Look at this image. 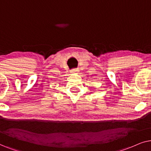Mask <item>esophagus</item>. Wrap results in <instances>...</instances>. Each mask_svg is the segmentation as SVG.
Wrapping results in <instances>:
<instances>
[{
	"label": "esophagus",
	"mask_w": 151,
	"mask_h": 151,
	"mask_svg": "<svg viewBox=\"0 0 151 151\" xmlns=\"http://www.w3.org/2000/svg\"><path fill=\"white\" fill-rule=\"evenodd\" d=\"M79 71V69H73V70H71V72H72V73H77V72Z\"/></svg>",
	"instance_id": "obj_1"
}]
</instances>
